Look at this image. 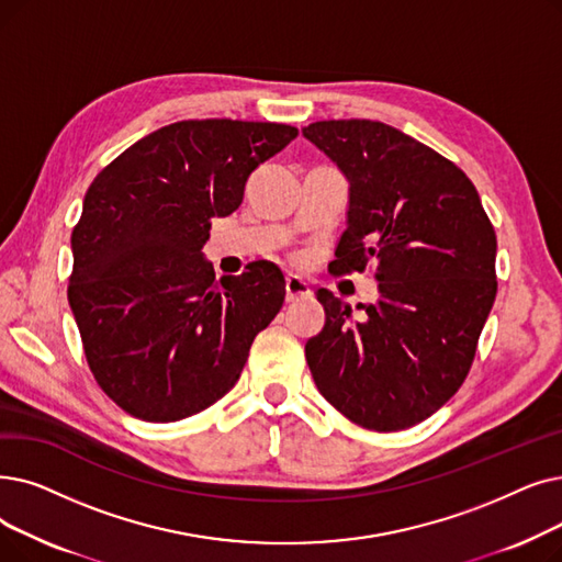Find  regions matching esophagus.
<instances>
[{
  "label": "esophagus",
  "instance_id": "1",
  "mask_svg": "<svg viewBox=\"0 0 562 562\" xmlns=\"http://www.w3.org/2000/svg\"><path fill=\"white\" fill-rule=\"evenodd\" d=\"M284 291H286V303H296L310 296V286L296 276H286L284 280Z\"/></svg>",
  "mask_w": 562,
  "mask_h": 562
}]
</instances>
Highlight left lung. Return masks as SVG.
<instances>
[{"mask_svg": "<svg viewBox=\"0 0 562 562\" xmlns=\"http://www.w3.org/2000/svg\"><path fill=\"white\" fill-rule=\"evenodd\" d=\"M303 135L349 179V223L330 271L379 280L362 319L328 289L305 358L351 423L400 431L427 420L469 376L496 299V232L461 169L370 119L316 121Z\"/></svg>", "mask_w": 562, "mask_h": 562, "instance_id": "8db88e82", "label": "left lung"}]
</instances>
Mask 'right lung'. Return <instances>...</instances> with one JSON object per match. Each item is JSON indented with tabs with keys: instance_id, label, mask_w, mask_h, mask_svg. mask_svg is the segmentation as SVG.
<instances>
[{
	"instance_id": "1",
	"label": "right lung",
	"mask_w": 562,
	"mask_h": 562,
	"mask_svg": "<svg viewBox=\"0 0 562 562\" xmlns=\"http://www.w3.org/2000/svg\"><path fill=\"white\" fill-rule=\"evenodd\" d=\"M296 135L271 121H177L91 181L70 234L68 303L95 383L133 418L177 423L223 400L276 319L280 268L259 259L215 282L202 246Z\"/></svg>"
}]
</instances>
